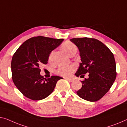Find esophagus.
Masks as SVG:
<instances>
[{
	"instance_id": "obj_1",
	"label": "esophagus",
	"mask_w": 127,
	"mask_h": 127,
	"mask_svg": "<svg viewBox=\"0 0 127 127\" xmlns=\"http://www.w3.org/2000/svg\"><path fill=\"white\" fill-rule=\"evenodd\" d=\"M66 79L69 82H73V79H72V78H66Z\"/></svg>"
}]
</instances>
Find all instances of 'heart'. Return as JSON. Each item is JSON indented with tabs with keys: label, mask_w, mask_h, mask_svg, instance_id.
I'll list each match as a JSON object with an SVG mask.
<instances>
[{
	"label": "heart",
	"mask_w": 127,
	"mask_h": 127,
	"mask_svg": "<svg viewBox=\"0 0 127 127\" xmlns=\"http://www.w3.org/2000/svg\"><path fill=\"white\" fill-rule=\"evenodd\" d=\"M62 48H63L64 51L67 55H68L72 52L77 50L76 45L74 44H73L72 43L70 42V41H65L62 44ZM52 54L53 52L51 53L50 55V59H51V58L52 57ZM73 70H74V67L72 65L60 67L57 70V73L59 75L63 76H68L71 75V73Z\"/></svg>",
	"instance_id": "1"
}]
</instances>
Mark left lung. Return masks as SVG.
Wrapping results in <instances>:
<instances>
[{
    "mask_svg": "<svg viewBox=\"0 0 127 127\" xmlns=\"http://www.w3.org/2000/svg\"><path fill=\"white\" fill-rule=\"evenodd\" d=\"M79 49L81 62L75 75L88 79L81 81L82 87L76 93L89 101H96L109 90L116 77L115 58L109 49L97 39L83 37L70 39Z\"/></svg>",
    "mask_w": 127,
    "mask_h": 127,
    "instance_id": "1",
    "label": "left lung"
}]
</instances>
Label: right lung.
<instances>
[{
    "instance_id": "right-lung-1",
    "label": "right lung",
    "mask_w": 127,
    "mask_h": 127,
    "mask_svg": "<svg viewBox=\"0 0 127 127\" xmlns=\"http://www.w3.org/2000/svg\"><path fill=\"white\" fill-rule=\"evenodd\" d=\"M63 40L33 37L24 41L15 52L11 61L12 80L26 97L33 100L45 99L53 92L58 81L62 79L58 76L44 78L40 73L39 67L47 64L51 52Z\"/></svg>"
}]
</instances>
